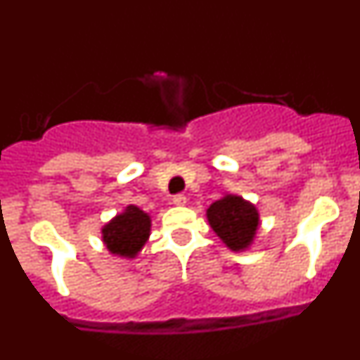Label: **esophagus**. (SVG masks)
<instances>
[{"instance_id": "34e87169", "label": "esophagus", "mask_w": 360, "mask_h": 360, "mask_svg": "<svg viewBox=\"0 0 360 360\" xmlns=\"http://www.w3.org/2000/svg\"><path fill=\"white\" fill-rule=\"evenodd\" d=\"M173 203L176 205V207H184V205L187 203V196H184V195L173 196Z\"/></svg>"}]
</instances>
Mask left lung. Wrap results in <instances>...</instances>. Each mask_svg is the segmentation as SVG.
<instances>
[{"instance_id": "left-lung-1", "label": "left lung", "mask_w": 360, "mask_h": 360, "mask_svg": "<svg viewBox=\"0 0 360 360\" xmlns=\"http://www.w3.org/2000/svg\"><path fill=\"white\" fill-rule=\"evenodd\" d=\"M216 236L232 252H245L252 247L259 229V211L252 202L240 195L225 193L205 211Z\"/></svg>"}]
</instances>
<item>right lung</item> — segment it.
Here are the masks:
<instances>
[{
	"mask_svg": "<svg viewBox=\"0 0 360 360\" xmlns=\"http://www.w3.org/2000/svg\"><path fill=\"white\" fill-rule=\"evenodd\" d=\"M108 252L124 259H135L151 234V216L133 203L101 227Z\"/></svg>",
	"mask_w": 360,
	"mask_h": 360,
	"instance_id": "1",
	"label": "right lung"
}]
</instances>
